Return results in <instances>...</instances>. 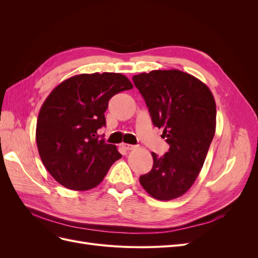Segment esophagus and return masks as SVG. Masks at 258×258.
I'll use <instances>...</instances> for the list:
<instances>
[{
  "instance_id": "1",
  "label": "esophagus",
  "mask_w": 258,
  "mask_h": 258,
  "mask_svg": "<svg viewBox=\"0 0 258 258\" xmlns=\"http://www.w3.org/2000/svg\"><path fill=\"white\" fill-rule=\"evenodd\" d=\"M121 146L124 148V150H127V151H132V150H135V148H136V146H135V145L126 144V143H122V144H121Z\"/></svg>"
}]
</instances>
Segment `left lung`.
<instances>
[{"label":"left lung","mask_w":258,"mask_h":258,"mask_svg":"<svg viewBox=\"0 0 258 258\" xmlns=\"http://www.w3.org/2000/svg\"><path fill=\"white\" fill-rule=\"evenodd\" d=\"M132 81L170 145L161 157L152 153L153 168L140 183L157 200L181 197L199 175L215 134L214 97L206 84L179 70H154Z\"/></svg>","instance_id":"8db88e82"}]
</instances>
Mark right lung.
I'll return each mask as SVG.
<instances>
[{
	"instance_id": "obj_1",
	"label": "right lung",
	"mask_w": 258,
	"mask_h": 258,
	"mask_svg": "<svg viewBox=\"0 0 258 258\" xmlns=\"http://www.w3.org/2000/svg\"><path fill=\"white\" fill-rule=\"evenodd\" d=\"M134 85L120 73L80 74L59 84L46 98L36 122L42 162L62 186L88 190L98 186L121 158L113 144L100 139L110 99Z\"/></svg>"
}]
</instances>
